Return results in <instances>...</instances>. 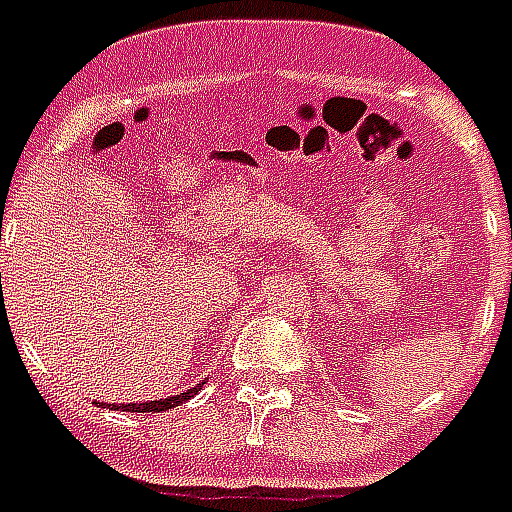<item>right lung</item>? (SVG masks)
Segmentation results:
<instances>
[{
  "label": "right lung",
  "instance_id": "right-lung-1",
  "mask_svg": "<svg viewBox=\"0 0 512 512\" xmlns=\"http://www.w3.org/2000/svg\"><path fill=\"white\" fill-rule=\"evenodd\" d=\"M203 388V385H198ZM198 388H189L187 393H181V396H170V399H160V401H149V404H108V410H121V412H165L173 410V407H179L187 399H192Z\"/></svg>",
  "mask_w": 512,
  "mask_h": 512
}]
</instances>
